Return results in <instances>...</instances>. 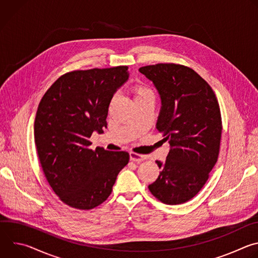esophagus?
<instances>
[{
	"label": "esophagus",
	"instance_id": "esophagus-1",
	"mask_svg": "<svg viewBox=\"0 0 258 258\" xmlns=\"http://www.w3.org/2000/svg\"><path fill=\"white\" fill-rule=\"evenodd\" d=\"M130 159L136 163H141L142 161H144L146 159L145 155H140L134 152H130Z\"/></svg>",
	"mask_w": 258,
	"mask_h": 258
}]
</instances>
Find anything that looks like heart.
<instances>
[{
  "instance_id": "obj_1",
  "label": "heart",
  "mask_w": 258,
  "mask_h": 258,
  "mask_svg": "<svg viewBox=\"0 0 258 258\" xmlns=\"http://www.w3.org/2000/svg\"><path fill=\"white\" fill-rule=\"evenodd\" d=\"M134 93H135V98H136V100L153 97L151 91L148 90L147 88H145V87H143V86H136V87L134 88Z\"/></svg>"
}]
</instances>
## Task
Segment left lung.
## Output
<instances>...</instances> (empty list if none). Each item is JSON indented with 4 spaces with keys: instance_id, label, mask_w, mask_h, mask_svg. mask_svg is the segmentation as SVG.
Instances as JSON below:
<instances>
[{
    "instance_id": "1",
    "label": "left lung",
    "mask_w": 258,
    "mask_h": 258,
    "mask_svg": "<svg viewBox=\"0 0 258 258\" xmlns=\"http://www.w3.org/2000/svg\"><path fill=\"white\" fill-rule=\"evenodd\" d=\"M139 71L159 94L156 128L169 144L166 160L156 161L159 176L148 188L165 204L185 203L202 189L217 161L223 130L217 99L187 66L160 63Z\"/></svg>"
}]
</instances>
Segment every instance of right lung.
<instances>
[{"instance_id":"right-lung-1","label":"right lung","mask_w":258,"mask_h":258,"mask_svg":"<svg viewBox=\"0 0 258 258\" xmlns=\"http://www.w3.org/2000/svg\"><path fill=\"white\" fill-rule=\"evenodd\" d=\"M127 66L76 70L60 77L42 98L34 120V143L46 178L70 207L92 209L112 192L128 163L124 151H93L90 138L106 127L108 107L128 80Z\"/></svg>"}]
</instances>
